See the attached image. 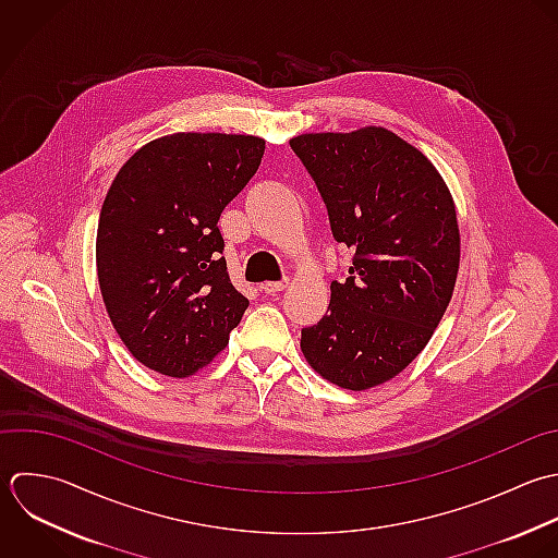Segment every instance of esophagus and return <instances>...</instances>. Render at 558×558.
<instances>
[{
    "mask_svg": "<svg viewBox=\"0 0 558 558\" xmlns=\"http://www.w3.org/2000/svg\"><path fill=\"white\" fill-rule=\"evenodd\" d=\"M287 284H289V280H287V278H282V280H278V282H263V284H260V291H265V293L274 295V293L282 291Z\"/></svg>",
    "mask_w": 558,
    "mask_h": 558,
    "instance_id": "34e87169",
    "label": "esophagus"
}]
</instances>
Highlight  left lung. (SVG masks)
I'll use <instances>...</instances> for the list:
<instances>
[{"label":"left lung","mask_w":558,"mask_h":558,"mask_svg":"<svg viewBox=\"0 0 558 558\" xmlns=\"http://www.w3.org/2000/svg\"><path fill=\"white\" fill-rule=\"evenodd\" d=\"M317 184L337 243L354 252L300 348L326 380L363 391L398 376L430 341L459 274L452 195L433 162L385 128L289 141Z\"/></svg>","instance_id":"obj_1"}]
</instances>
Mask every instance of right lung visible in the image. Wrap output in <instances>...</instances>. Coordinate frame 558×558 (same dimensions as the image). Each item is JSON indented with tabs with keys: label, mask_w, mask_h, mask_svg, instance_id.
Instances as JSON below:
<instances>
[{
	"label": "right lung",
	"mask_w": 558,
	"mask_h": 558,
	"mask_svg": "<svg viewBox=\"0 0 558 558\" xmlns=\"http://www.w3.org/2000/svg\"><path fill=\"white\" fill-rule=\"evenodd\" d=\"M263 151L250 134H169L134 151L106 193L95 243L101 298L130 354L162 376L206 367L250 306L230 282L217 221Z\"/></svg>",
	"instance_id": "1"
}]
</instances>
